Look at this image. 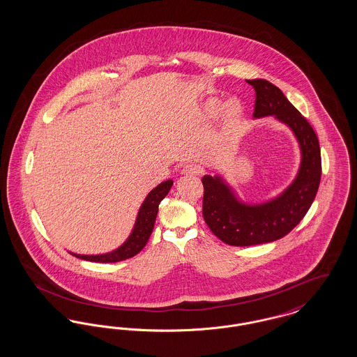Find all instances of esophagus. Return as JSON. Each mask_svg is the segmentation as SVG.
<instances>
[{"label": "esophagus", "instance_id": "1", "mask_svg": "<svg viewBox=\"0 0 357 357\" xmlns=\"http://www.w3.org/2000/svg\"><path fill=\"white\" fill-rule=\"evenodd\" d=\"M201 172H202L201 166L195 165V163H188L186 166H183V169H182L183 175H199Z\"/></svg>", "mask_w": 357, "mask_h": 357}]
</instances>
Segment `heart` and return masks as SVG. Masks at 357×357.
<instances>
[{
    "label": "heart",
    "instance_id": "heart-1",
    "mask_svg": "<svg viewBox=\"0 0 357 357\" xmlns=\"http://www.w3.org/2000/svg\"><path fill=\"white\" fill-rule=\"evenodd\" d=\"M204 114L208 118H214L217 116L222 111L223 118L229 121H234V120L239 119L243 114V105L239 100H229L223 105V102L220 99H208L207 102H204Z\"/></svg>",
    "mask_w": 357,
    "mask_h": 357
}]
</instances>
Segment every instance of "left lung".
Segmentation results:
<instances>
[{
  "instance_id": "left-lung-1",
  "label": "left lung",
  "mask_w": 357,
  "mask_h": 357,
  "mask_svg": "<svg viewBox=\"0 0 357 357\" xmlns=\"http://www.w3.org/2000/svg\"><path fill=\"white\" fill-rule=\"evenodd\" d=\"M255 88V118L274 115L288 124L301 147V166L294 182L266 204H241L221 176L204 175V222L215 237L231 246L273 242L289 234L305 217L321 181V153L309 121L291 105L282 91L264 79L246 80Z\"/></svg>"
}]
</instances>
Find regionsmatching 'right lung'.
<instances>
[{
    "label": "right lung",
    "instance_id": "add662e5",
    "mask_svg": "<svg viewBox=\"0 0 357 357\" xmlns=\"http://www.w3.org/2000/svg\"><path fill=\"white\" fill-rule=\"evenodd\" d=\"M171 186H172V181L169 179L166 182H162L159 186L155 187L153 191H150V194L147 195V198L140 206L131 236L120 246L119 249H116L111 253H107V255H73V253H70V255H73L80 259H86V261H92V262H102V264L119 262V261H124L127 258H131L137 255L149 242V238L153 233V223L156 220L158 206L160 204V201L169 194Z\"/></svg>",
    "mask_w": 357,
    "mask_h": 357
}]
</instances>
